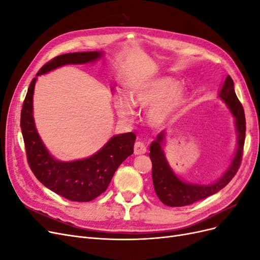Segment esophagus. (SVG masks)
Masks as SVG:
<instances>
[{
	"mask_svg": "<svg viewBox=\"0 0 260 260\" xmlns=\"http://www.w3.org/2000/svg\"><path fill=\"white\" fill-rule=\"evenodd\" d=\"M146 153V146L142 142H136L135 144V154L136 155H142Z\"/></svg>",
	"mask_w": 260,
	"mask_h": 260,
	"instance_id": "esophagus-1",
	"label": "esophagus"
}]
</instances>
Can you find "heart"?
Here are the masks:
<instances>
[{"instance_id": "obj_1", "label": "heart", "mask_w": 260, "mask_h": 260, "mask_svg": "<svg viewBox=\"0 0 260 260\" xmlns=\"http://www.w3.org/2000/svg\"><path fill=\"white\" fill-rule=\"evenodd\" d=\"M179 84L171 77H158L143 82L132 90L130 99H116V111L120 118L128 120L133 115L132 105L142 109L151 107L146 114L148 124L154 128L161 127L184 103L186 92Z\"/></svg>"}]
</instances>
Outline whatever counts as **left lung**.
<instances>
[{
    "instance_id": "8db88e82",
    "label": "left lung",
    "mask_w": 260,
    "mask_h": 260,
    "mask_svg": "<svg viewBox=\"0 0 260 260\" xmlns=\"http://www.w3.org/2000/svg\"><path fill=\"white\" fill-rule=\"evenodd\" d=\"M218 96L224 102L234 117L235 130H237V149L229 167L218 180L209 184H199L187 182L180 179L172 170L164 152V142L166 132L161 131L149 146V158L152 160V178L155 193L160 202L170 207H181L204 200L217 193L230 182L237 174L243 155L244 141H245L246 121L242 104L235 94L234 83L230 76H226L221 85Z\"/></svg>"
}]
</instances>
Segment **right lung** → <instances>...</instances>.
Wrapping results in <instances>:
<instances>
[{"label": "right lung", "mask_w": 260, "mask_h": 260, "mask_svg": "<svg viewBox=\"0 0 260 260\" xmlns=\"http://www.w3.org/2000/svg\"><path fill=\"white\" fill-rule=\"evenodd\" d=\"M103 54L104 52L101 51L68 53L46 62L31 81L22 104L20 128L31 170L44 186L73 202H90L106 191L117 168L133 154L137 137L132 132L121 133L109 139L100 151L90 157L72 161L58 160L45 147L36 128L35 86L39 76L65 65L94 62L103 56Z\"/></svg>", "instance_id": "1"}]
</instances>
